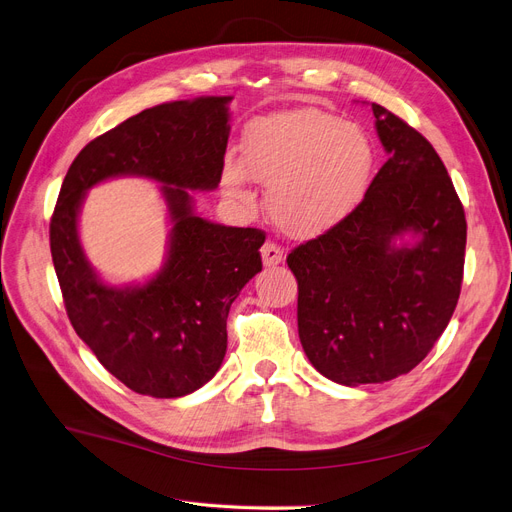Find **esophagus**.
I'll list each match as a JSON object with an SVG mask.
<instances>
[{"instance_id": "esophagus-1", "label": "esophagus", "mask_w": 512, "mask_h": 512, "mask_svg": "<svg viewBox=\"0 0 512 512\" xmlns=\"http://www.w3.org/2000/svg\"><path fill=\"white\" fill-rule=\"evenodd\" d=\"M284 257V251L274 242H265L261 247V259L265 268H272V265H278Z\"/></svg>"}]
</instances>
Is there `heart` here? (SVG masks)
I'll return each mask as SVG.
<instances>
[{
    "mask_svg": "<svg viewBox=\"0 0 512 512\" xmlns=\"http://www.w3.org/2000/svg\"><path fill=\"white\" fill-rule=\"evenodd\" d=\"M374 169L368 133L320 108L282 110L244 133L242 165L226 161L224 186L247 198V175L268 184L265 207L293 238L324 234L358 207Z\"/></svg>",
    "mask_w": 512,
    "mask_h": 512,
    "instance_id": "heart-1",
    "label": "heart"
}]
</instances>
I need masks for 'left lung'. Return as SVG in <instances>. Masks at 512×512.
Instances as JSON below:
<instances>
[{"label":"left lung","instance_id":"obj_1","mask_svg":"<svg viewBox=\"0 0 512 512\" xmlns=\"http://www.w3.org/2000/svg\"><path fill=\"white\" fill-rule=\"evenodd\" d=\"M372 113L387 163L341 224L286 257L303 351L347 387L391 381L425 360L464 270L466 219L446 165L406 121L379 104Z\"/></svg>","mask_w":512,"mask_h":512}]
</instances>
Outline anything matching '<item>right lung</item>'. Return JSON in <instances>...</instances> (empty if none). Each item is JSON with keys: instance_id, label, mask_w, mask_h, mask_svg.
<instances>
[{"instance_id": "right-lung-1", "label": "right lung", "mask_w": 512, "mask_h": 512, "mask_svg": "<svg viewBox=\"0 0 512 512\" xmlns=\"http://www.w3.org/2000/svg\"><path fill=\"white\" fill-rule=\"evenodd\" d=\"M232 96H201L142 110L87 144L66 171L50 249L66 314L98 362L131 391L184 397L224 362L230 305L257 272L265 234L213 224L192 192L219 186ZM162 184L170 211L164 268L144 285H106L86 261L78 213L86 190L115 176Z\"/></svg>"}]
</instances>
